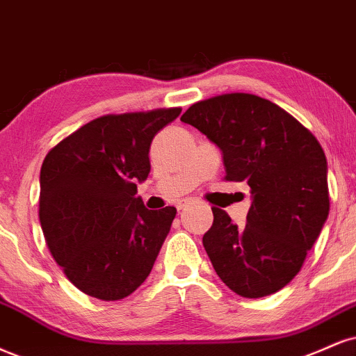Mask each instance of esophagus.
Here are the masks:
<instances>
[{
	"label": "esophagus",
	"instance_id": "obj_1",
	"mask_svg": "<svg viewBox=\"0 0 356 356\" xmlns=\"http://www.w3.org/2000/svg\"><path fill=\"white\" fill-rule=\"evenodd\" d=\"M189 204V199H184V200H179L177 204H175V207H177V211H182L184 207H186V205Z\"/></svg>",
	"mask_w": 356,
	"mask_h": 356
}]
</instances>
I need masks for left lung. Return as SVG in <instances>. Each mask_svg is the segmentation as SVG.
Returning a JSON list of instances; mask_svg holds the SVG:
<instances>
[{"label":"left lung","instance_id":"obj_1","mask_svg":"<svg viewBox=\"0 0 356 356\" xmlns=\"http://www.w3.org/2000/svg\"><path fill=\"white\" fill-rule=\"evenodd\" d=\"M181 121L219 145L225 181L250 187L243 227L212 207L213 224L202 243L217 275L245 298L278 292L300 272L328 217L322 145L293 115L255 94L199 101Z\"/></svg>","mask_w":356,"mask_h":356}]
</instances>
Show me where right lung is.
<instances>
[{
  "label": "right lung",
  "instance_id": "add662e5",
  "mask_svg": "<svg viewBox=\"0 0 356 356\" xmlns=\"http://www.w3.org/2000/svg\"><path fill=\"white\" fill-rule=\"evenodd\" d=\"M181 111L101 115L64 137L42 161V234L67 280L89 297L121 300L152 270L177 211L145 209L137 182L151 170L154 136Z\"/></svg>",
  "mask_w": 356,
  "mask_h": 356
}]
</instances>
